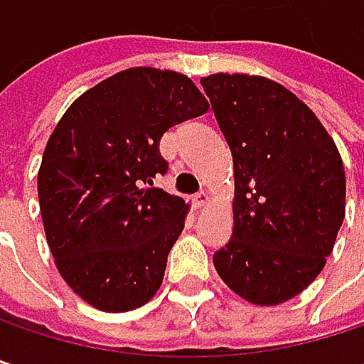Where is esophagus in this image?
<instances>
[{"mask_svg":"<svg viewBox=\"0 0 364 364\" xmlns=\"http://www.w3.org/2000/svg\"><path fill=\"white\" fill-rule=\"evenodd\" d=\"M208 202H210V193H208L206 189H202V191H198V193L193 196V204H196L198 208H204Z\"/></svg>","mask_w":364,"mask_h":364,"instance_id":"obj_1","label":"esophagus"}]
</instances>
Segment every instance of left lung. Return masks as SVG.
I'll use <instances>...</instances> for the list:
<instances>
[{"label": "left lung", "instance_id": "obj_1", "mask_svg": "<svg viewBox=\"0 0 364 364\" xmlns=\"http://www.w3.org/2000/svg\"><path fill=\"white\" fill-rule=\"evenodd\" d=\"M234 158V232L213 255L221 280L257 306L299 295L325 267L346 215L341 156L314 111L245 73L202 77Z\"/></svg>", "mask_w": 364, "mask_h": 364}]
</instances>
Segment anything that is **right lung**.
Segmentation results:
<instances>
[{"instance_id":"right-lung-1","label":"right lung","mask_w":364,"mask_h":364,"mask_svg":"<svg viewBox=\"0 0 364 364\" xmlns=\"http://www.w3.org/2000/svg\"><path fill=\"white\" fill-rule=\"evenodd\" d=\"M206 111L187 75L132 67L73 101L50 134L41 221L60 276L90 306L128 312L158 293L189 208L154 187L168 171L160 139Z\"/></svg>"}]
</instances>
